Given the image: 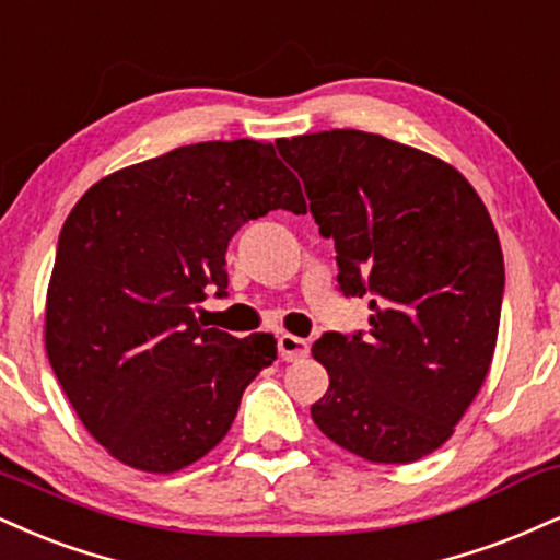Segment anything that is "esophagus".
<instances>
[{"instance_id": "obj_1", "label": "esophagus", "mask_w": 560, "mask_h": 560, "mask_svg": "<svg viewBox=\"0 0 560 560\" xmlns=\"http://www.w3.org/2000/svg\"><path fill=\"white\" fill-rule=\"evenodd\" d=\"M279 352H281V360L298 362V360H302V357H307L310 345L305 339H300V336L284 334V336H279Z\"/></svg>"}]
</instances>
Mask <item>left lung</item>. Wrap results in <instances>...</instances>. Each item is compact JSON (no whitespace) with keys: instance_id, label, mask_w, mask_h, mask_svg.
Listing matches in <instances>:
<instances>
[{"instance_id":"1","label":"left lung","mask_w":560,"mask_h":560,"mask_svg":"<svg viewBox=\"0 0 560 560\" xmlns=\"http://www.w3.org/2000/svg\"><path fill=\"white\" fill-rule=\"evenodd\" d=\"M334 240L339 287L370 331L323 334L328 390L310 407L336 446L407 464L454 435L493 362L503 253L475 187L446 161L362 130L276 140Z\"/></svg>"}]
</instances>
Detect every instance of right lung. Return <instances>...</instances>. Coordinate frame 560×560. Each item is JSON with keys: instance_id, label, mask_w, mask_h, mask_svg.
Returning <instances> with one entry per match:
<instances>
[{"instance_id": "obj_1", "label": "right lung", "mask_w": 560, "mask_h": 560, "mask_svg": "<svg viewBox=\"0 0 560 560\" xmlns=\"http://www.w3.org/2000/svg\"><path fill=\"white\" fill-rule=\"evenodd\" d=\"M276 208L305 213L271 143L182 145L98 179L59 234L46 292V354L88 433L117 462L170 475L229 433L271 334L203 328L226 294V247Z\"/></svg>"}]
</instances>
